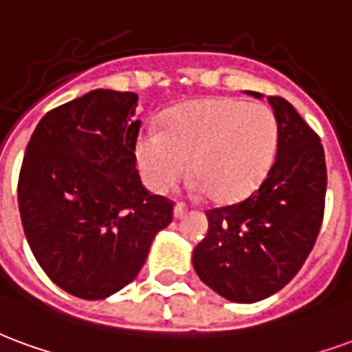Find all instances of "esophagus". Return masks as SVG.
I'll return each mask as SVG.
<instances>
[{
	"label": "esophagus",
	"mask_w": 352,
	"mask_h": 352,
	"mask_svg": "<svg viewBox=\"0 0 352 352\" xmlns=\"http://www.w3.org/2000/svg\"><path fill=\"white\" fill-rule=\"evenodd\" d=\"M186 214H187V206L184 204V202H178V204L174 206V219H182Z\"/></svg>",
	"instance_id": "34e87169"
}]
</instances>
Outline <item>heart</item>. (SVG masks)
Masks as SVG:
<instances>
[{
  "instance_id": "b5f03b06",
  "label": "heart",
  "mask_w": 352,
  "mask_h": 352,
  "mask_svg": "<svg viewBox=\"0 0 352 352\" xmlns=\"http://www.w3.org/2000/svg\"><path fill=\"white\" fill-rule=\"evenodd\" d=\"M278 120L264 104L214 97L179 107L163 133L138 137L146 184L166 191L189 173L212 202L234 204L257 189L278 151Z\"/></svg>"
}]
</instances>
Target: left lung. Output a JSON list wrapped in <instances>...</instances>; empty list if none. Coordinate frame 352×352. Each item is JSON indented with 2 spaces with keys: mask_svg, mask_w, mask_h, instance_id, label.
Instances as JSON below:
<instances>
[{
  "mask_svg": "<svg viewBox=\"0 0 352 352\" xmlns=\"http://www.w3.org/2000/svg\"><path fill=\"white\" fill-rule=\"evenodd\" d=\"M268 102L279 127L270 170L248 199L208 210V234L193 251L197 276L236 304L281 291L306 263L324 215L327 163L319 135L283 97L272 95Z\"/></svg>",
  "mask_w": 352,
  "mask_h": 352,
  "instance_id": "obj_1",
  "label": "left lung"
}]
</instances>
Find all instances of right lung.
Segmentation results:
<instances>
[{
    "instance_id": "right-lung-1",
    "label": "right lung",
    "mask_w": 352,
    "mask_h": 352,
    "mask_svg": "<svg viewBox=\"0 0 352 352\" xmlns=\"http://www.w3.org/2000/svg\"><path fill=\"white\" fill-rule=\"evenodd\" d=\"M138 95L94 89L46 112L25 148L18 208L33 257L60 289L101 300L129 285L174 202L135 168Z\"/></svg>"
}]
</instances>
